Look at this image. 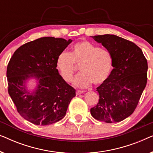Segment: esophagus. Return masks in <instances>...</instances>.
I'll use <instances>...</instances> for the list:
<instances>
[{"mask_svg":"<svg viewBox=\"0 0 153 153\" xmlns=\"http://www.w3.org/2000/svg\"><path fill=\"white\" fill-rule=\"evenodd\" d=\"M83 93H84V91H76V95H80V94H82Z\"/></svg>","mask_w":153,"mask_h":153,"instance_id":"1","label":"esophagus"}]
</instances>
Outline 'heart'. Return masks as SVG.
I'll return each mask as SVG.
<instances>
[{
  "label": "heart",
  "instance_id": "obj_1",
  "mask_svg": "<svg viewBox=\"0 0 153 153\" xmlns=\"http://www.w3.org/2000/svg\"><path fill=\"white\" fill-rule=\"evenodd\" d=\"M56 65L67 82H72L74 79L75 65H80L81 73L76 76L74 83L76 87L84 88L92 83L102 84L108 79L112 68V58L108 50L83 41L75 44L71 53L64 51L58 54Z\"/></svg>",
  "mask_w": 153,
  "mask_h": 153
}]
</instances>
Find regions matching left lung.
I'll return each instance as SVG.
<instances>
[{"mask_svg":"<svg viewBox=\"0 0 153 153\" xmlns=\"http://www.w3.org/2000/svg\"><path fill=\"white\" fill-rule=\"evenodd\" d=\"M92 37L109 51L114 69L97 88L99 102L91 114L97 120L120 122L133 114L146 88L147 60L142 50L127 39L109 34Z\"/></svg>","mask_w":153,"mask_h":153,"instance_id":"8db88e82","label":"left lung"}]
</instances>
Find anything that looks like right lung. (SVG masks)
<instances>
[{"label":"right lung","instance_id":"right-lung-1","mask_svg":"<svg viewBox=\"0 0 153 153\" xmlns=\"http://www.w3.org/2000/svg\"><path fill=\"white\" fill-rule=\"evenodd\" d=\"M72 40L45 37L18 48L7 68L8 93L19 114L37 125L53 124L65 116L76 91L59 74L56 67L58 54ZM38 84L33 91L27 89V79Z\"/></svg>","mask_w":153,"mask_h":153}]
</instances>
